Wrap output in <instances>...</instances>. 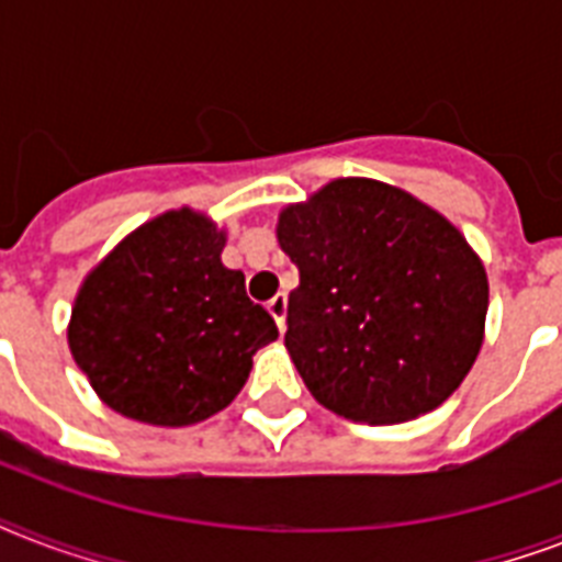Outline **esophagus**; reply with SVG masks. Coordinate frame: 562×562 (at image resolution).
<instances>
[{"label": "esophagus", "instance_id": "34e87169", "mask_svg": "<svg viewBox=\"0 0 562 562\" xmlns=\"http://www.w3.org/2000/svg\"><path fill=\"white\" fill-rule=\"evenodd\" d=\"M285 308H289V297H285V294H273V297L268 300V312H271L280 329H285Z\"/></svg>", "mask_w": 562, "mask_h": 562}]
</instances>
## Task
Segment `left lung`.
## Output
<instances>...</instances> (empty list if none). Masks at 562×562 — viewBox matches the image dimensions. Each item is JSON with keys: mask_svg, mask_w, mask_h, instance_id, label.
<instances>
[{"mask_svg": "<svg viewBox=\"0 0 562 562\" xmlns=\"http://www.w3.org/2000/svg\"><path fill=\"white\" fill-rule=\"evenodd\" d=\"M277 238L300 273L285 347L324 408L384 426L452 396L481 350L490 291L443 215L341 178L282 212Z\"/></svg>", "mask_w": 562, "mask_h": 562, "instance_id": "obj_1", "label": "left lung"}]
</instances>
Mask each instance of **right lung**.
<instances>
[{
    "instance_id": "1",
    "label": "right lung",
    "mask_w": 562,
    "mask_h": 562,
    "mask_svg": "<svg viewBox=\"0 0 562 562\" xmlns=\"http://www.w3.org/2000/svg\"><path fill=\"white\" fill-rule=\"evenodd\" d=\"M224 233L192 210L131 233L78 291L69 350L110 408L189 426L227 408L277 324L221 265Z\"/></svg>"
}]
</instances>
